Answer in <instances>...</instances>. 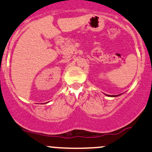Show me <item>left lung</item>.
<instances>
[{
    "label": "left lung",
    "instance_id": "obj_1",
    "mask_svg": "<svg viewBox=\"0 0 152 152\" xmlns=\"http://www.w3.org/2000/svg\"><path fill=\"white\" fill-rule=\"evenodd\" d=\"M117 96V95H116V96H114V95H112V96Z\"/></svg>",
    "mask_w": 152,
    "mask_h": 152
}]
</instances>
